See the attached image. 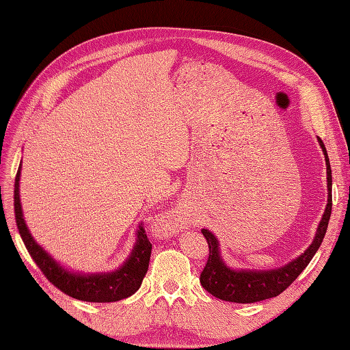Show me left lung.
<instances>
[{
	"label": "left lung",
	"mask_w": 350,
	"mask_h": 350,
	"mask_svg": "<svg viewBox=\"0 0 350 350\" xmlns=\"http://www.w3.org/2000/svg\"><path fill=\"white\" fill-rule=\"evenodd\" d=\"M319 143L323 149L327 166V206L324 215L317 229V234L311 245L305 250L304 254L296 257L291 262L284 264L283 267L273 270H234L228 267L220 257L219 241L207 229H201L208 243V258L204 270L200 274V283L203 288L216 298L228 302L237 304H252L260 302L280 295L293 280L299 276L304 269L308 266L315 252L319 251L324 235L327 232L328 220L332 215V167L328 161L325 146L320 137Z\"/></svg>",
	"instance_id": "1"
}]
</instances>
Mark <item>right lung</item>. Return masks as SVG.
<instances>
[{
  "mask_svg": "<svg viewBox=\"0 0 350 350\" xmlns=\"http://www.w3.org/2000/svg\"><path fill=\"white\" fill-rule=\"evenodd\" d=\"M20 162L18 171L14 183V213L18 234L22 237L25 245L33 258L36 266L45 274V278L58 288L61 292L86 302H116L124 298H129L133 293L139 291L140 284L149 269L152 243L146 235L143 225H139L137 230L135 245L130 254V257L118 270L111 273H96V274H83L68 271L52 258L49 254L42 248L39 243L30 235L23 219L22 203H20Z\"/></svg>",
  "mask_w": 350,
  "mask_h": 350,
  "instance_id": "obj_1",
  "label": "right lung"
}]
</instances>
